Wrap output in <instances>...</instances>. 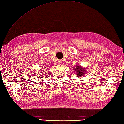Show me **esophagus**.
Wrapping results in <instances>:
<instances>
[{
	"instance_id": "obj_1",
	"label": "esophagus",
	"mask_w": 124,
	"mask_h": 124,
	"mask_svg": "<svg viewBox=\"0 0 124 124\" xmlns=\"http://www.w3.org/2000/svg\"><path fill=\"white\" fill-rule=\"evenodd\" d=\"M57 62H58V63L59 64H61L62 63V61L61 60H58Z\"/></svg>"
}]
</instances>
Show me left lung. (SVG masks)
I'll use <instances>...</instances> for the list:
<instances>
[{
  "label": "left lung",
  "mask_w": 124,
  "mask_h": 124,
  "mask_svg": "<svg viewBox=\"0 0 124 124\" xmlns=\"http://www.w3.org/2000/svg\"><path fill=\"white\" fill-rule=\"evenodd\" d=\"M74 68L75 70V71L76 72V74H77V76L78 77H82V76H83L85 73L86 70L84 69V68L82 67L81 66L79 65H76Z\"/></svg>",
  "instance_id": "1"
}]
</instances>
